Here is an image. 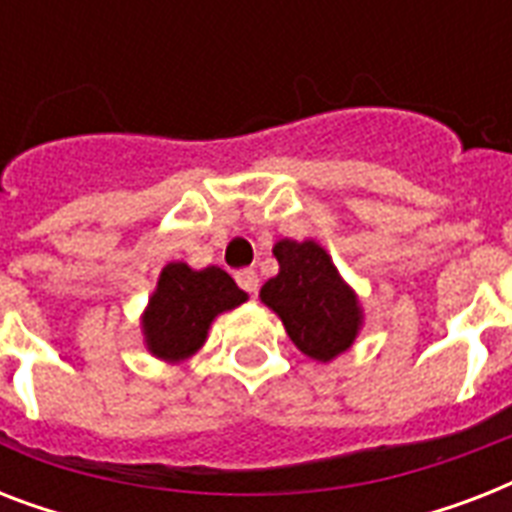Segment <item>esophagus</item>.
I'll use <instances>...</instances> for the list:
<instances>
[{"mask_svg": "<svg viewBox=\"0 0 512 512\" xmlns=\"http://www.w3.org/2000/svg\"><path fill=\"white\" fill-rule=\"evenodd\" d=\"M236 281H239V287L249 295H255L257 287H260V279H257V273L252 268H244V271L236 273Z\"/></svg>", "mask_w": 512, "mask_h": 512, "instance_id": "1", "label": "esophagus"}]
</instances>
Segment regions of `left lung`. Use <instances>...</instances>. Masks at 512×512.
Wrapping results in <instances>:
<instances>
[{"label":"left lung","instance_id":"1","mask_svg":"<svg viewBox=\"0 0 512 512\" xmlns=\"http://www.w3.org/2000/svg\"><path fill=\"white\" fill-rule=\"evenodd\" d=\"M279 273L260 289V300L287 329L295 348L329 364L356 342L364 308L319 241L279 239L273 244Z\"/></svg>","mask_w":512,"mask_h":512}]
</instances>
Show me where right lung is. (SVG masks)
I'll list each match as a JSON object with an SVG mask.
<instances>
[{
    "instance_id": "1",
    "label": "right lung",
    "mask_w": 512,
    "mask_h": 512,
    "mask_svg": "<svg viewBox=\"0 0 512 512\" xmlns=\"http://www.w3.org/2000/svg\"><path fill=\"white\" fill-rule=\"evenodd\" d=\"M241 303H247V292L223 268L196 271L188 263H167L140 316L146 350L167 364H180L207 342L212 321Z\"/></svg>"
}]
</instances>
